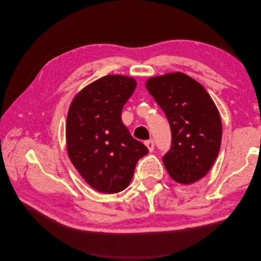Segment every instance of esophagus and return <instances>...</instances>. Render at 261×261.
<instances>
[{
  "label": "esophagus",
  "instance_id": "1",
  "mask_svg": "<svg viewBox=\"0 0 261 261\" xmlns=\"http://www.w3.org/2000/svg\"><path fill=\"white\" fill-rule=\"evenodd\" d=\"M145 144H146V146H147V148H148V150H149L150 152L153 151V150H154V143H153V140H152V139H149V140H147Z\"/></svg>",
  "mask_w": 261,
  "mask_h": 261
}]
</instances>
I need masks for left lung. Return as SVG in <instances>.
<instances>
[{
    "instance_id": "1",
    "label": "left lung",
    "mask_w": 261,
    "mask_h": 261,
    "mask_svg": "<svg viewBox=\"0 0 261 261\" xmlns=\"http://www.w3.org/2000/svg\"><path fill=\"white\" fill-rule=\"evenodd\" d=\"M146 88L171 127L165 169L179 184L195 183L209 172L221 146L222 124L215 102L198 82L178 72L151 77Z\"/></svg>"
}]
</instances>
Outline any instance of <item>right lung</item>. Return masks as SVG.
Wrapping results in <instances>:
<instances>
[{
    "instance_id": "1",
    "label": "right lung",
    "mask_w": 261,
    "mask_h": 261,
    "mask_svg": "<svg viewBox=\"0 0 261 261\" xmlns=\"http://www.w3.org/2000/svg\"><path fill=\"white\" fill-rule=\"evenodd\" d=\"M136 86L132 77L107 75L85 87L70 103L67 153L86 183L100 193L115 194L127 187L136 163L148 153L121 118Z\"/></svg>"
}]
</instances>
